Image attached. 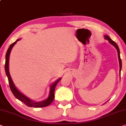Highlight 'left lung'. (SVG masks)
Returning <instances> with one entry per match:
<instances>
[{
	"label": "left lung",
	"instance_id": "obj_1",
	"mask_svg": "<svg viewBox=\"0 0 126 126\" xmlns=\"http://www.w3.org/2000/svg\"><path fill=\"white\" fill-rule=\"evenodd\" d=\"M104 38L106 40H108V41H109V43H110V44H112V46H113L114 47H115V48L117 50V51H118V59H119V66H120L119 73L120 75V73H121V70H122V60H121V59H120V50H119V47L118 46V45L116 44V43L115 41H113V40H112L108 36H107V35H105Z\"/></svg>",
	"mask_w": 126,
	"mask_h": 126
}]
</instances>
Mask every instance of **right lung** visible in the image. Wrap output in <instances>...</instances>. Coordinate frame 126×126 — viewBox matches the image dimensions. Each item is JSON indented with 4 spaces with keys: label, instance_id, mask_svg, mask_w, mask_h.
I'll use <instances>...</instances> for the list:
<instances>
[{
    "label": "right lung",
    "instance_id": "obj_1",
    "mask_svg": "<svg viewBox=\"0 0 126 126\" xmlns=\"http://www.w3.org/2000/svg\"><path fill=\"white\" fill-rule=\"evenodd\" d=\"M21 40L20 38L16 40L14 43L11 44L10 46L9 47L8 49H7V51L6 52V63H5V71H6V74L7 77L8 78V82H9V85L10 89L13 93V94L15 97H16L17 99H18L20 101L23 102L25 105H26L27 106L30 107H34V108H41V107H45L48 106L51 104L52 102L53 101V99H54V93H55V87L58 84V83L59 82V80L61 79L62 78H60L57 79L56 81L52 83L50 85V91L49 94L48 95V98L47 99L43 100V101L36 102L33 101L32 100L29 98V97H28L26 95L23 94L22 93H21V92L19 91V90L16 88L15 86L14 82H13L12 79H11L10 74L9 71V58H10V52L11 49L13 48V47L15 46V44L16 43V42L19 41Z\"/></svg>",
    "mask_w": 126,
    "mask_h": 126
}]
</instances>
